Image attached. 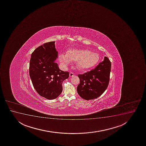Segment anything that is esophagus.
I'll use <instances>...</instances> for the list:
<instances>
[{
  "mask_svg": "<svg viewBox=\"0 0 146 146\" xmlns=\"http://www.w3.org/2000/svg\"><path fill=\"white\" fill-rule=\"evenodd\" d=\"M74 76V74L73 72H70V73H69V77H73Z\"/></svg>",
  "mask_w": 146,
  "mask_h": 146,
  "instance_id": "1",
  "label": "esophagus"
}]
</instances>
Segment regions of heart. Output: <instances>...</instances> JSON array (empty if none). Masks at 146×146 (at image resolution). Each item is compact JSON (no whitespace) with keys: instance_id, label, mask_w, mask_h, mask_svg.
<instances>
[{"instance_id":"1","label":"heart","mask_w":146,"mask_h":146,"mask_svg":"<svg viewBox=\"0 0 146 146\" xmlns=\"http://www.w3.org/2000/svg\"><path fill=\"white\" fill-rule=\"evenodd\" d=\"M58 60L64 67L70 65L71 62H77V65L81 70H88L94 67L99 61V54L88 49H72L66 54L58 55Z\"/></svg>"}]
</instances>
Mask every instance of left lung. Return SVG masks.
<instances>
[{"label":"left lung","mask_w":146,"mask_h":146,"mask_svg":"<svg viewBox=\"0 0 146 146\" xmlns=\"http://www.w3.org/2000/svg\"><path fill=\"white\" fill-rule=\"evenodd\" d=\"M111 71V62L108 58L95 69L78 75L80 83L77 86L79 96L86 100L94 99L101 96L108 86Z\"/></svg>","instance_id":"left-lung-1"}]
</instances>
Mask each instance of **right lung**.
Instances as JSON below:
<instances>
[{
    "instance_id": "add662e5",
    "label": "right lung",
    "mask_w": 146,
    "mask_h": 146,
    "mask_svg": "<svg viewBox=\"0 0 146 146\" xmlns=\"http://www.w3.org/2000/svg\"><path fill=\"white\" fill-rule=\"evenodd\" d=\"M55 41L38 47L31 54L29 75L38 94L47 99L57 98L62 91V84L69 78V72L61 70L55 60L58 52Z\"/></svg>"
}]
</instances>
